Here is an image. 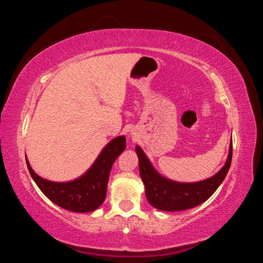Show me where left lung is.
<instances>
[{"instance_id": "left-lung-1", "label": "left lung", "mask_w": 263, "mask_h": 263, "mask_svg": "<svg viewBox=\"0 0 263 263\" xmlns=\"http://www.w3.org/2000/svg\"><path fill=\"white\" fill-rule=\"evenodd\" d=\"M136 154L139 161L140 178L145 184L146 197L151 206L165 212H179L202 204L214 194L221 182L226 178L232 164L233 142L229 144V153L225 165L213 177L198 182H177L162 177L146 154L139 146H136Z\"/></svg>"}]
</instances>
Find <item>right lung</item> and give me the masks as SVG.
<instances>
[{"mask_svg":"<svg viewBox=\"0 0 263 263\" xmlns=\"http://www.w3.org/2000/svg\"><path fill=\"white\" fill-rule=\"evenodd\" d=\"M125 148V136L112 139L101 151L89 170L80 178L68 182L46 180L31 169L27 157L26 163L37 186L52 203L71 212L89 213L100 208L104 202L110 169Z\"/></svg>","mask_w":263,"mask_h":263,"instance_id":"obj_1","label":"right lung"}]
</instances>
